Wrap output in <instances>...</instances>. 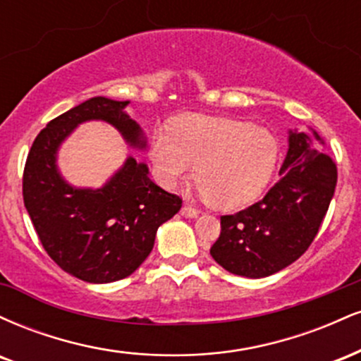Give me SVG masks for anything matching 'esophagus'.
<instances>
[{
  "mask_svg": "<svg viewBox=\"0 0 361 361\" xmlns=\"http://www.w3.org/2000/svg\"><path fill=\"white\" fill-rule=\"evenodd\" d=\"M181 215H185V217H190V219L197 217L198 210L192 205H183V207H181Z\"/></svg>",
  "mask_w": 361,
  "mask_h": 361,
  "instance_id": "obj_1",
  "label": "esophagus"
}]
</instances>
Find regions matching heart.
Wrapping results in <instances>:
<instances>
[{
	"label": "heart",
	"mask_w": 361,
	"mask_h": 361,
	"mask_svg": "<svg viewBox=\"0 0 361 361\" xmlns=\"http://www.w3.org/2000/svg\"><path fill=\"white\" fill-rule=\"evenodd\" d=\"M175 139L159 132L151 157L161 181L175 188L193 175L207 200L233 209L263 192L279 161V144L268 130L250 122L185 117L173 128Z\"/></svg>",
	"instance_id": "b5f03b06"
}]
</instances>
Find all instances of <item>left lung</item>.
I'll use <instances>...</instances> for the list:
<instances>
[{"mask_svg": "<svg viewBox=\"0 0 361 361\" xmlns=\"http://www.w3.org/2000/svg\"><path fill=\"white\" fill-rule=\"evenodd\" d=\"M280 180L259 202L222 215L212 258L234 275L263 279L299 259L324 221L338 181L336 163L314 128L288 134Z\"/></svg>", "mask_w": 361, "mask_h": 361, "instance_id": "obj_1", "label": "left lung"}]
</instances>
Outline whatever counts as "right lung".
<instances>
[{
	"label": "right lung",
	"instance_id": "obj_1",
	"mask_svg": "<svg viewBox=\"0 0 361 361\" xmlns=\"http://www.w3.org/2000/svg\"><path fill=\"white\" fill-rule=\"evenodd\" d=\"M128 102L94 97L59 115L32 144L23 169V204L47 255L69 275L110 283L132 275L154 246L157 227L181 209V198L149 178L127 157L103 188H73L56 166L61 142L86 120H105L134 147H146L142 130L123 109Z\"/></svg>",
	"mask_w": 361,
	"mask_h": 361
}]
</instances>
